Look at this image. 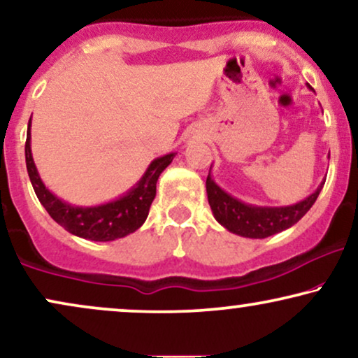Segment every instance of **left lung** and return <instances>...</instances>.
Listing matches in <instances>:
<instances>
[{
	"label": "left lung",
	"instance_id": "1",
	"mask_svg": "<svg viewBox=\"0 0 358 358\" xmlns=\"http://www.w3.org/2000/svg\"><path fill=\"white\" fill-rule=\"evenodd\" d=\"M324 183L325 182H320L314 193H310L302 201L294 203V205L257 206L238 200L233 194L224 192L213 180L210 169V173H208L206 178V194L213 216L229 233L238 234V236L243 238L264 239L296 224L317 200Z\"/></svg>",
	"mask_w": 358,
	"mask_h": 358
}]
</instances>
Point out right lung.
<instances>
[{"label": "right lung", "mask_w": 358, "mask_h": 358, "mask_svg": "<svg viewBox=\"0 0 358 358\" xmlns=\"http://www.w3.org/2000/svg\"><path fill=\"white\" fill-rule=\"evenodd\" d=\"M24 153L31 185L49 216L74 236L99 243L125 238L127 234L137 231L140 226L145 223L148 210H150L153 198L157 194L158 176L173 162V157L176 155L175 152H171L155 158L147 166L142 178L115 200L102 203V205L79 206L61 200L41 180L33 152H31V119L28 124Z\"/></svg>", "instance_id": "obj_1"}]
</instances>
